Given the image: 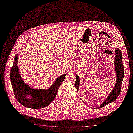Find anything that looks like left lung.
<instances>
[{
	"mask_svg": "<svg viewBox=\"0 0 133 133\" xmlns=\"http://www.w3.org/2000/svg\"><path fill=\"white\" fill-rule=\"evenodd\" d=\"M115 57L114 59V69L116 72V79L115 81V84L113 90L109 94L108 97L100 105V107L97 108H102L109 103L114 101L117 97L119 96L121 91V84L124 77V68L123 65V57L121 51L116 48L115 50ZM76 80L75 83V87L77 91L79 90V87L80 85V78L77 74H76ZM81 100V99H80ZM82 102L85 105L88 104L85 101L81 100Z\"/></svg>",
	"mask_w": 133,
	"mask_h": 133,
	"instance_id": "8db88e82",
	"label": "left lung"
}]
</instances>
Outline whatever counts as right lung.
I'll return each mask as SVG.
<instances>
[{
  "label": "right lung",
  "instance_id": "add662e5",
  "mask_svg": "<svg viewBox=\"0 0 133 133\" xmlns=\"http://www.w3.org/2000/svg\"><path fill=\"white\" fill-rule=\"evenodd\" d=\"M18 55L16 54L10 76L16 99L20 104L27 108L36 109L47 107L56 96L58 88L63 82L66 74L59 76L48 89H33L22 79L18 67ZM28 96L30 97L28 98Z\"/></svg>",
  "mask_w": 133,
  "mask_h": 133
}]
</instances>
